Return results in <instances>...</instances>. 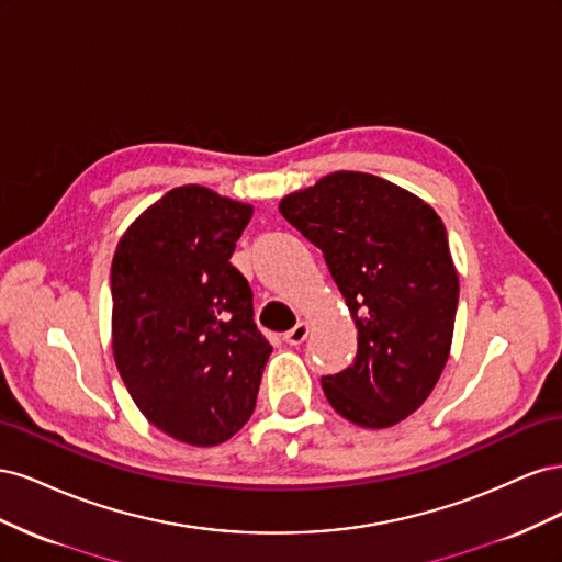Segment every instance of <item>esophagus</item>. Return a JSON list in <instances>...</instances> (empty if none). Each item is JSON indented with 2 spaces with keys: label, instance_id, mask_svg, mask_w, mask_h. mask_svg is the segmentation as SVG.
<instances>
[{
  "label": "esophagus",
  "instance_id": "34e87169",
  "mask_svg": "<svg viewBox=\"0 0 562 562\" xmlns=\"http://www.w3.org/2000/svg\"><path fill=\"white\" fill-rule=\"evenodd\" d=\"M307 335H310V321H300L293 330H288V333L283 335V339H285L288 345L297 347V345L304 342V339H307Z\"/></svg>",
  "mask_w": 562,
  "mask_h": 562
}]
</instances>
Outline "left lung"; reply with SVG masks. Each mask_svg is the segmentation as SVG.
I'll use <instances>...</instances> for the list:
<instances>
[{"instance_id":"obj_1","label":"left lung","mask_w":562,"mask_h":562,"mask_svg":"<svg viewBox=\"0 0 562 562\" xmlns=\"http://www.w3.org/2000/svg\"><path fill=\"white\" fill-rule=\"evenodd\" d=\"M279 211L321 248L359 330L353 363L323 378V394L356 427H394L429 398L452 347L459 277L443 220L359 171L323 176Z\"/></svg>"}]
</instances>
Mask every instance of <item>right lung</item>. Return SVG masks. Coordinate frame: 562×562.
Returning <instances> with one entry per match:
<instances>
[{"instance_id":"1","label":"right lung","mask_w":562,"mask_h":562,"mask_svg":"<svg viewBox=\"0 0 562 562\" xmlns=\"http://www.w3.org/2000/svg\"><path fill=\"white\" fill-rule=\"evenodd\" d=\"M252 206L201 184L166 192L112 258V353L133 403L187 446L229 440L255 411L271 345L229 258Z\"/></svg>"}]
</instances>
